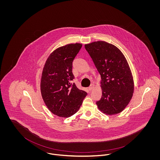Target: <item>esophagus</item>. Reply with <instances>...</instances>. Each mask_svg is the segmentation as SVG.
<instances>
[{
  "mask_svg": "<svg viewBox=\"0 0 160 160\" xmlns=\"http://www.w3.org/2000/svg\"><path fill=\"white\" fill-rule=\"evenodd\" d=\"M94 86H95V84H91V86H90L89 87V88H88L89 90V91H92V90L94 88Z\"/></svg>",
  "mask_w": 160,
  "mask_h": 160,
  "instance_id": "1",
  "label": "esophagus"
}]
</instances>
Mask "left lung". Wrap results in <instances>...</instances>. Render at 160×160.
I'll return each instance as SVG.
<instances>
[{"instance_id":"obj_1","label":"left lung","mask_w":160,"mask_h":160,"mask_svg":"<svg viewBox=\"0 0 160 160\" xmlns=\"http://www.w3.org/2000/svg\"><path fill=\"white\" fill-rule=\"evenodd\" d=\"M84 47L101 75L102 93L97 101L98 108L109 115L121 112L134 92L133 78L125 56L116 46L105 41Z\"/></svg>"}]
</instances>
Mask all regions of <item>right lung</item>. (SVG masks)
Here are the masks:
<instances>
[{
  "label": "right lung",
  "instance_id": "1",
  "mask_svg": "<svg viewBox=\"0 0 160 160\" xmlns=\"http://www.w3.org/2000/svg\"><path fill=\"white\" fill-rule=\"evenodd\" d=\"M82 47L70 44L55 50L46 61L41 80V92L49 110L59 117L68 118L78 110L87 93L74 83L72 62Z\"/></svg>",
  "mask_w": 160,
  "mask_h": 160
}]
</instances>
